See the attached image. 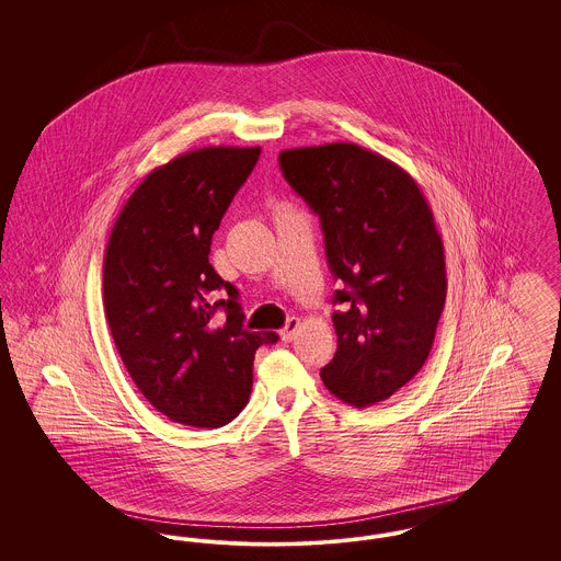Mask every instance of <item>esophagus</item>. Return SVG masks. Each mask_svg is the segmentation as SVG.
Instances as JSON below:
<instances>
[{"mask_svg":"<svg viewBox=\"0 0 561 561\" xmlns=\"http://www.w3.org/2000/svg\"><path fill=\"white\" fill-rule=\"evenodd\" d=\"M298 328H300V320H298V318H290L288 323H286V325L279 330V336H282V341H284V343H290L294 336H296Z\"/></svg>","mask_w":561,"mask_h":561,"instance_id":"obj_1","label":"esophagus"}]
</instances>
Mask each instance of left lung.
Returning a JSON list of instances; mask_svg holds the SVG:
<instances>
[{"label": "left lung", "mask_w": 561, "mask_h": 561, "mask_svg": "<svg viewBox=\"0 0 561 561\" xmlns=\"http://www.w3.org/2000/svg\"><path fill=\"white\" fill-rule=\"evenodd\" d=\"M279 168L320 216L328 265L345 284L332 313L339 347L321 380L355 408L387 400L427 362L446 302L427 199L398 163L353 142L286 149Z\"/></svg>", "instance_id": "left-lung-1"}]
</instances>
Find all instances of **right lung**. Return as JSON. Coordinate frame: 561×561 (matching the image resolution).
Here are the masks:
<instances>
[{"instance_id": "obj_1", "label": "right lung", "mask_w": 561, "mask_h": 561, "mask_svg": "<svg viewBox=\"0 0 561 561\" xmlns=\"http://www.w3.org/2000/svg\"><path fill=\"white\" fill-rule=\"evenodd\" d=\"M261 147H204L136 187L117 216L103 265L108 330L134 385L170 421L231 423L252 391L254 353L275 332L243 328L238 288L214 271V231ZM225 289L228 296L216 299Z\"/></svg>"}]
</instances>
